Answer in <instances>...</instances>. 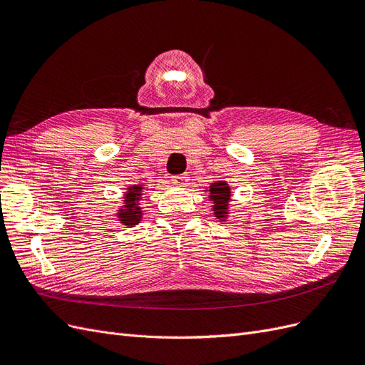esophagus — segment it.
I'll return each mask as SVG.
<instances>
[{
	"instance_id": "esophagus-1",
	"label": "esophagus",
	"mask_w": 365,
	"mask_h": 365,
	"mask_svg": "<svg viewBox=\"0 0 365 365\" xmlns=\"http://www.w3.org/2000/svg\"><path fill=\"white\" fill-rule=\"evenodd\" d=\"M187 181H189V176L187 175H173L172 176V182L175 184V185H185L187 184Z\"/></svg>"
}]
</instances>
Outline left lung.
Instances as JSON below:
<instances>
[{
	"label": "left lung",
	"mask_w": 365,
	"mask_h": 365,
	"mask_svg": "<svg viewBox=\"0 0 365 365\" xmlns=\"http://www.w3.org/2000/svg\"><path fill=\"white\" fill-rule=\"evenodd\" d=\"M208 200L213 202V213L215 217L219 219L220 222L228 217L230 213V201H231V189L227 181H217L210 184L208 189Z\"/></svg>",
	"instance_id": "1"
}]
</instances>
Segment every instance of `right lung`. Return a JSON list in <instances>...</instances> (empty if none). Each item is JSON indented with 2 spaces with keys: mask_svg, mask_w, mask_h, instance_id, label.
<instances>
[{
  "mask_svg": "<svg viewBox=\"0 0 365 365\" xmlns=\"http://www.w3.org/2000/svg\"><path fill=\"white\" fill-rule=\"evenodd\" d=\"M145 189H146L145 184L138 182L134 185H129L128 190L125 192L123 205L117 210V217L120 220V224L126 225V228L140 224V220L143 217V210L140 207V201Z\"/></svg>",
  "mask_w": 365,
  "mask_h": 365,
  "instance_id": "right-lung-1",
  "label": "right lung"
}]
</instances>
